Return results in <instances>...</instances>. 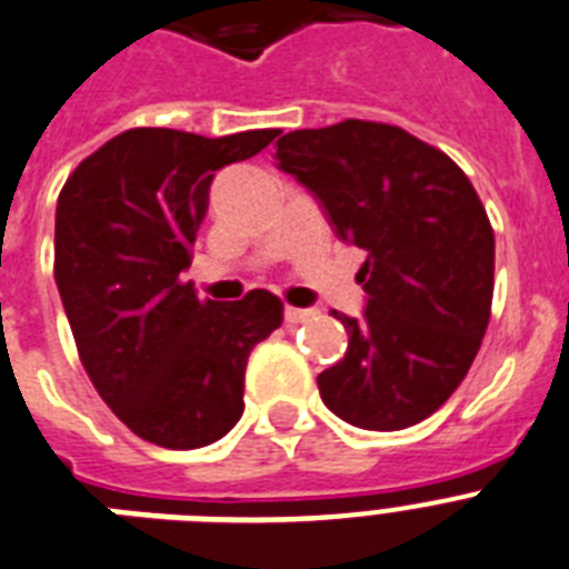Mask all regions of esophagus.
<instances>
[{"instance_id":"obj_1","label":"esophagus","mask_w":569,"mask_h":569,"mask_svg":"<svg viewBox=\"0 0 569 569\" xmlns=\"http://www.w3.org/2000/svg\"><path fill=\"white\" fill-rule=\"evenodd\" d=\"M312 309H298V306H286L283 309V320L289 326H295V323H303V320H309L312 318Z\"/></svg>"}]
</instances>
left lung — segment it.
<instances>
[{
    "instance_id": "8db88e82",
    "label": "left lung",
    "mask_w": 569,
    "mask_h": 569,
    "mask_svg": "<svg viewBox=\"0 0 569 569\" xmlns=\"http://www.w3.org/2000/svg\"><path fill=\"white\" fill-rule=\"evenodd\" d=\"M274 160L343 243L367 251V306L360 318L332 312L349 346L318 375L320 398L360 429L423 421L456 392L490 323L496 237L472 182L387 122L289 131Z\"/></svg>"
}]
</instances>
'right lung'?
Listing matches in <instances>:
<instances>
[{"instance_id": "obj_1", "label": "right lung", "mask_w": 569, "mask_h": 569, "mask_svg": "<svg viewBox=\"0 0 569 569\" xmlns=\"http://www.w3.org/2000/svg\"><path fill=\"white\" fill-rule=\"evenodd\" d=\"M278 134L131 128L79 162L59 194L53 278L79 358L142 441L206 447L243 415L246 360L283 323V303L266 289L234 303L200 300L180 274L214 171Z\"/></svg>"}]
</instances>
